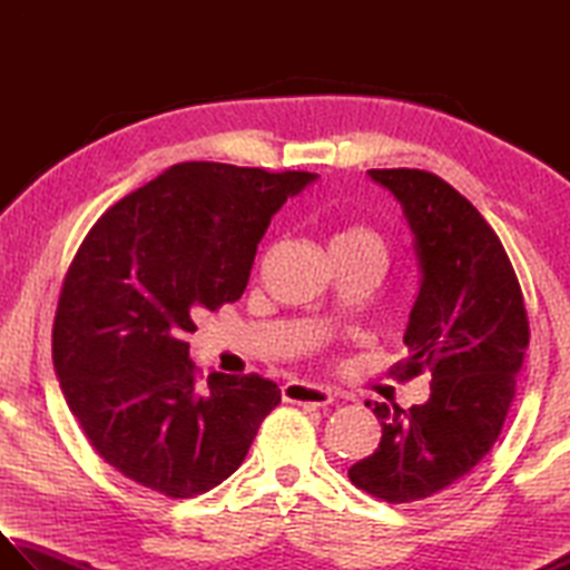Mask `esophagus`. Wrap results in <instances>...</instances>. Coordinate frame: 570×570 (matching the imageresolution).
Masks as SVG:
<instances>
[{
  "instance_id": "obj_1",
  "label": "esophagus",
  "mask_w": 570,
  "mask_h": 570,
  "mask_svg": "<svg viewBox=\"0 0 570 570\" xmlns=\"http://www.w3.org/2000/svg\"><path fill=\"white\" fill-rule=\"evenodd\" d=\"M284 402L294 404H311V406H328L335 402V392L328 386H316V384H304V382H288L284 384Z\"/></svg>"
}]
</instances>
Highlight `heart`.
<instances>
[{
	"mask_svg": "<svg viewBox=\"0 0 570 570\" xmlns=\"http://www.w3.org/2000/svg\"><path fill=\"white\" fill-rule=\"evenodd\" d=\"M331 247H377L380 249V237L374 229L365 225H347L333 235Z\"/></svg>",
	"mask_w": 570,
	"mask_h": 570,
	"instance_id": "heart-1",
	"label": "heart"
}]
</instances>
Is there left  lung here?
Returning a JSON list of instances; mask_svg holds the SVG:
<instances>
[{"instance_id":"obj_1","label":"left lung","mask_w":570,"mask_h":570,"mask_svg":"<svg viewBox=\"0 0 570 570\" xmlns=\"http://www.w3.org/2000/svg\"><path fill=\"white\" fill-rule=\"evenodd\" d=\"M367 174L402 203L421 266L404 333L409 357L394 377L431 372V396L409 411L367 402L382 441L347 475L372 498L406 504L465 478L500 439L529 321L512 262L475 205L419 168Z\"/></svg>"}]
</instances>
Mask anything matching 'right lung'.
I'll list each match as a JSON object with an SVG mask.
<instances>
[{"label": "right lung", "instance_id": "add662e5", "mask_svg": "<svg viewBox=\"0 0 570 570\" xmlns=\"http://www.w3.org/2000/svg\"><path fill=\"white\" fill-rule=\"evenodd\" d=\"M316 174L176 164L115 203L70 262L53 367L105 463L166 498L220 485L242 465L282 390L259 374L198 384L186 333L247 286L259 239Z\"/></svg>", "mask_w": 570, "mask_h": 570}]
</instances>
